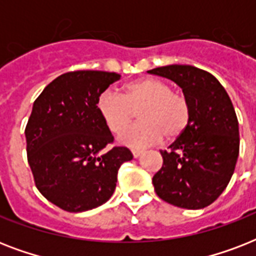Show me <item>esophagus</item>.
<instances>
[{"mask_svg":"<svg viewBox=\"0 0 256 256\" xmlns=\"http://www.w3.org/2000/svg\"><path fill=\"white\" fill-rule=\"evenodd\" d=\"M132 156H134V158H138V156L142 154V150H140V148H132Z\"/></svg>","mask_w":256,"mask_h":256,"instance_id":"obj_1","label":"esophagus"}]
</instances>
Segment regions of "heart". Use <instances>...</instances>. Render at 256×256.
<instances>
[{"label":"heart","mask_w":256,"mask_h":256,"mask_svg":"<svg viewBox=\"0 0 256 256\" xmlns=\"http://www.w3.org/2000/svg\"><path fill=\"white\" fill-rule=\"evenodd\" d=\"M96 108L112 134H120L140 112L141 122L125 130L120 140L132 148L158 144L164 136L174 140L188 128L191 108L186 96L171 92V86L160 78L144 77L124 86V94L106 90Z\"/></svg>","instance_id":"obj_1"}]
</instances>
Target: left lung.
Returning <instances> with one entry per match:
<instances>
[{
	"label": "left lung",
	"instance_id": "obj_1",
	"mask_svg": "<svg viewBox=\"0 0 256 256\" xmlns=\"http://www.w3.org/2000/svg\"><path fill=\"white\" fill-rule=\"evenodd\" d=\"M148 73L174 81L191 108L186 132L160 152L164 164L152 176L156 195L180 208L207 207L227 187L239 156L232 102L212 74L195 66L168 65Z\"/></svg>",
	"mask_w": 256,
	"mask_h": 256
}]
</instances>
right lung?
Masks as SVG:
<instances>
[{"label": "right lung", "mask_w": 256, "mask_h": 256, "mask_svg": "<svg viewBox=\"0 0 256 256\" xmlns=\"http://www.w3.org/2000/svg\"><path fill=\"white\" fill-rule=\"evenodd\" d=\"M120 74L78 70L57 77L34 100L25 128L34 182L49 202L69 212L108 202L120 164L132 160L116 146L96 102Z\"/></svg>", "instance_id": "1"}]
</instances>
